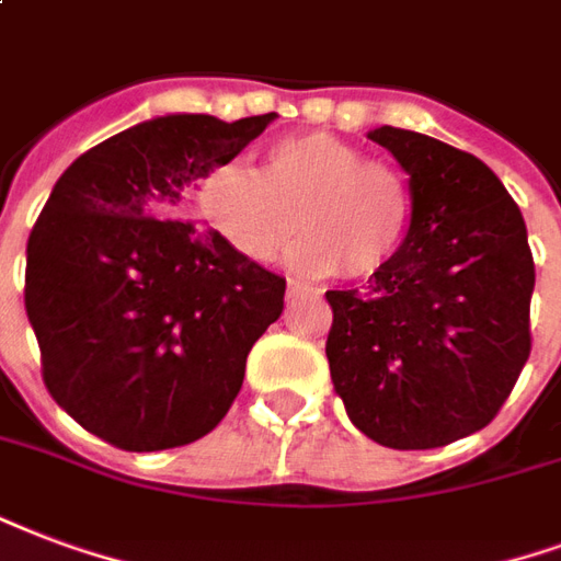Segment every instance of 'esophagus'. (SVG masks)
I'll list each match as a JSON object with an SVG mask.
<instances>
[{
	"mask_svg": "<svg viewBox=\"0 0 561 561\" xmlns=\"http://www.w3.org/2000/svg\"><path fill=\"white\" fill-rule=\"evenodd\" d=\"M321 288H309V285H300V282H288V300H297V297H321Z\"/></svg>",
	"mask_w": 561,
	"mask_h": 561,
	"instance_id": "1",
	"label": "esophagus"
}]
</instances>
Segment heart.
Wrapping results in <instances>:
<instances>
[{
	"label": "heart",
	"mask_w": 561,
	"mask_h": 561,
	"mask_svg": "<svg viewBox=\"0 0 561 561\" xmlns=\"http://www.w3.org/2000/svg\"><path fill=\"white\" fill-rule=\"evenodd\" d=\"M196 207L247 261H273L300 226L306 238L291 252L300 273L342 270L368 279L396 259L413 198L389 163L365 160L356 145L330 133H300L270 145L259 175L243 165L214 169L198 184Z\"/></svg>",
	"instance_id": "obj_1"
}]
</instances>
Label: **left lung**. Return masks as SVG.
Wrapping results in <instances>:
<instances>
[{"label": "left lung", "mask_w": 561, "mask_h": 561, "mask_svg": "<svg viewBox=\"0 0 561 561\" xmlns=\"http://www.w3.org/2000/svg\"><path fill=\"white\" fill-rule=\"evenodd\" d=\"M408 172V234L365 291H327L335 396L365 437L437 449L491 422L529 359L535 264L526 222L479 157L375 127Z\"/></svg>", "instance_id": "8db88e82"}]
</instances>
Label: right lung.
<instances>
[{
    "label": "right lung",
    "instance_id": "obj_1",
    "mask_svg": "<svg viewBox=\"0 0 561 561\" xmlns=\"http://www.w3.org/2000/svg\"><path fill=\"white\" fill-rule=\"evenodd\" d=\"M276 112L157 115L77 157L26 247V314L49 396L127 451L186 446L238 398L247 356L285 309V279L186 222L190 186Z\"/></svg>",
    "mask_w": 561,
    "mask_h": 561
}]
</instances>
